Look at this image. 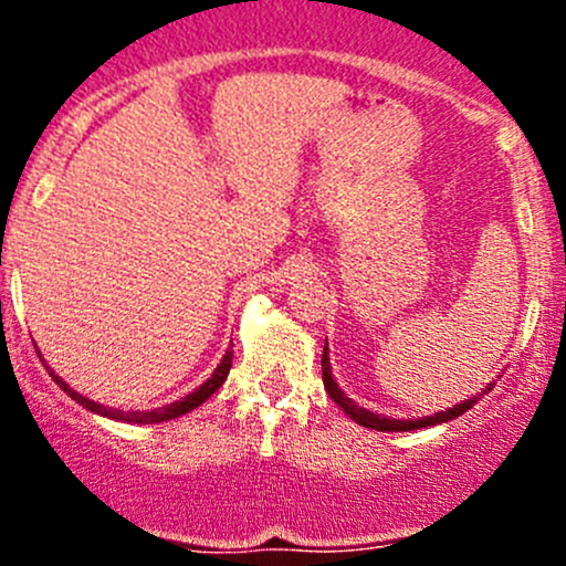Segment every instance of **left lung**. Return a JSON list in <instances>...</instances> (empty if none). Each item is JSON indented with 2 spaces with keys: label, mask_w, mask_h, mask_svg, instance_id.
Returning a JSON list of instances; mask_svg holds the SVG:
<instances>
[{
  "label": "left lung",
  "mask_w": 566,
  "mask_h": 566,
  "mask_svg": "<svg viewBox=\"0 0 566 566\" xmlns=\"http://www.w3.org/2000/svg\"><path fill=\"white\" fill-rule=\"evenodd\" d=\"M322 380H324V388H327V394L333 396V401L337 407L343 409V412L348 415L350 420H356L359 426L365 428H375V431H418V428H428V426H439V423H447V420H454L458 415L469 412V409L476 405L479 399H482V394L492 391V382L486 386V391L471 396V399L460 401V405H454L450 409H441L437 415H426V418H418V420H405V418H388V415H378V412H369V409L359 407L356 401H350L346 394L340 391V386H337L335 378H333V367H329V348L327 343H324V354H322Z\"/></svg>",
  "instance_id": "obj_1"
}]
</instances>
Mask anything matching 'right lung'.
<instances>
[{"label":"right lung","mask_w":566,"mask_h":566,"mask_svg":"<svg viewBox=\"0 0 566 566\" xmlns=\"http://www.w3.org/2000/svg\"><path fill=\"white\" fill-rule=\"evenodd\" d=\"M231 359H233V350L229 348V350H226L223 359H220V365L216 367V373H212L210 378H207L205 382H201L199 388H193L191 394L184 396V399L172 401V405H165V407H157V409H146V412H138V409H127V412H125V409L103 407L101 401H93V399H87V396H82L80 391H74V388H71L66 380L57 378V375L53 373V369H50V367H48V369H50V378H53V380L57 382V386H61L63 391H66V394L71 396V399L76 401V405L87 407L90 412L103 415V418H112V420H122V423H138V426H146V423H165V420L180 418V415L191 412V409H197L199 405H205V401L210 399V396L216 394L220 386H223L226 378H229Z\"/></svg>","instance_id":"right-lung-1"}]
</instances>
